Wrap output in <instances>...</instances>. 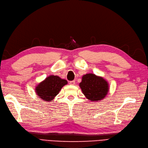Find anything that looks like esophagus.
<instances>
[{"label": "esophagus", "instance_id": "esophagus-1", "mask_svg": "<svg viewBox=\"0 0 148 148\" xmlns=\"http://www.w3.org/2000/svg\"><path fill=\"white\" fill-rule=\"evenodd\" d=\"M69 84H70V85H74V84H75V81H74V80L70 81V82H69Z\"/></svg>", "mask_w": 148, "mask_h": 148}]
</instances>
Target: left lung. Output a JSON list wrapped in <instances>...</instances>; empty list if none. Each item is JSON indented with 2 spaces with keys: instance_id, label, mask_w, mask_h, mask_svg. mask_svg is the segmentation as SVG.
<instances>
[{
  "instance_id": "8db88e82",
  "label": "left lung",
  "mask_w": 148,
  "mask_h": 148,
  "mask_svg": "<svg viewBox=\"0 0 148 148\" xmlns=\"http://www.w3.org/2000/svg\"><path fill=\"white\" fill-rule=\"evenodd\" d=\"M85 97L91 101H99L105 98L109 91V84L102 77L94 74H86L82 76L79 84Z\"/></svg>"
}]
</instances>
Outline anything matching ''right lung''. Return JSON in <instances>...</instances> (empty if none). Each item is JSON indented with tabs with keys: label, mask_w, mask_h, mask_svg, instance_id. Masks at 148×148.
Instances as JSON below:
<instances>
[{
	"label": "right lung",
	"mask_w": 148,
	"mask_h": 148,
	"mask_svg": "<svg viewBox=\"0 0 148 148\" xmlns=\"http://www.w3.org/2000/svg\"><path fill=\"white\" fill-rule=\"evenodd\" d=\"M67 84L66 80L57 75H50L37 85L36 93L44 101H51L59 93L62 87Z\"/></svg>",
	"instance_id": "obj_1"
}]
</instances>
